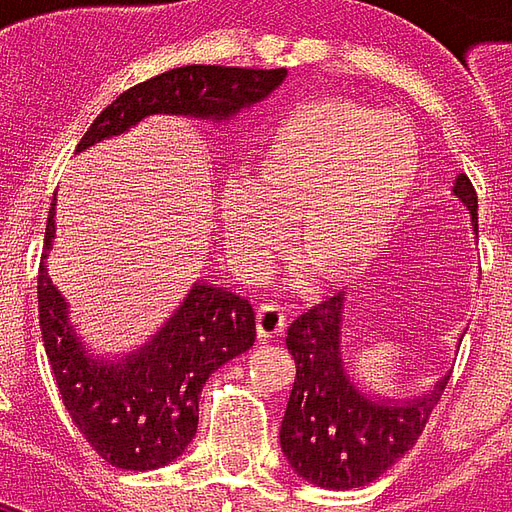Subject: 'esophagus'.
<instances>
[{"mask_svg":"<svg viewBox=\"0 0 512 512\" xmlns=\"http://www.w3.org/2000/svg\"><path fill=\"white\" fill-rule=\"evenodd\" d=\"M287 328V312L285 306L276 301H266L257 306V336L266 339H279Z\"/></svg>","mask_w":512,"mask_h":512,"instance_id":"1","label":"esophagus"}]
</instances>
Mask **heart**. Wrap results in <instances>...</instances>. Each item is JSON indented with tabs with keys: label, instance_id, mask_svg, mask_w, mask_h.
I'll return each mask as SVG.
<instances>
[{
	"label": "heart",
	"instance_id": "b5f03b06",
	"mask_svg": "<svg viewBox=\"0 0 512 512\" xmlns=\"http://www.w3.org/2000/svg\"><path fill=\"white\" fill-rule=\"evenodd\" d=\"M420 173L418 135L399 113L314 100L279 116L246 173L219 200L230 252L266 266L287 238L323 279H350L380 255Z\"/></svg>",
	"mask_w": 512,
	"mask_h": 512
}]
</instances>
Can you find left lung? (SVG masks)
I'll return each instance as SVG.
<instances>
[{"instance_id":"1","label":"left lung","mask_w":512,"mask_h":512,"mask_svg":"<svg viewBox=\"0 0 512 512\" xmlns=\"http://www.w3.org/2000/svg\"><path fill=\"white\" fill-rule=\"evenodd\" d=\"M478 233V195L461 173L453 184ZM344 290L306 309L287 328L295 380L279 445L287 464L320 488L347 491L372 483L393 467L429 423L448 377L415 399H382L350 380L342 355Z\"/></svg>"}]
</instances>
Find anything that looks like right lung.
I'll return each instance as SVG.
<instances>
[{"instance_id":"1","label":"right lung","mask_w":512,"mask_h":512,"mask_svg":"<svg viewBox=\"0 0 512 512\" xmlns=\"http://www.w3.org/2000/svg\"><path fill=\"white\" fill-rule=\"evenodd\" d=\"M287 70L189 64L132 86L92 121L83 151L154 113L225 121L266 100ZM56 200V198H54ZM56 203L45 222L37 304L48 363L75 429L111 467L143 472L179 458L198 431V399L219 366L255 344V309L227 287L195 282L184 304L138 352L102 361L70 325L67 301L48 276Z\"/></svg>"}]
</instances>
